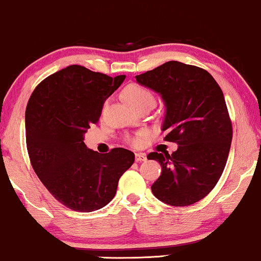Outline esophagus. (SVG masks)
I'll return each instance as SVG.
<instances>
[{"instance_id": "34e87169", "label": "esophagus", "mask_w": 261, "mask_h": 261, "mask_svg": "<svg viewBox=\"0 0 261 261\" xmlns=\"http://www.w3.org/2000/svg\"><path fill=\"white\" fill-rule=\"evenodd\" d=\"M145 160H146L145 154H142V152H138V154H136V161H137V162L145 161Z\"/></svg>"}]
</instances>
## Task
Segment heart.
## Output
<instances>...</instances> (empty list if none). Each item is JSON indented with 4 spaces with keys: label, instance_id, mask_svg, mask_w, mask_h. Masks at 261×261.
I'll return each mask as SVG.
<instances>
[{
    "label": "heart",
    "instance_id": "heart-1",
    "mask_svg": "<svg viewBox=\"0 0 261 261\" xmlns=\"http://www.w3.org/2000/svg\"><path fill=\"white\" fill-rule=\"evenodd\" d=\"M123 96L124 100L136 110L146 105H155L154 94H152L149 89L144 88L139 84L127 85L123 90ZM146 136H148L146 132H138L134 136H130V134L125 136L124 140L128 144H130L132 146H140L142 145L144 138Z\"/></svg>",
    "mask_w": 261,
    "mask_h": 261
}]
</instances>
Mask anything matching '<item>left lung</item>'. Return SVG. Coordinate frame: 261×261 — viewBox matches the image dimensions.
I'll list each match as a JSON object with an SVG mask.
<instances>
[{"mask_svg":"<svg viewBox=\"0 0 261 261\" xmlns=\"http://www.w3.org/2000/svg\"><path fill=\"white\" fill-rule=\"evenodd\" d=\"M136 78L161 94L166 105L165 140L178 144L172 154L148 155L162 167L151 191L172 206L197 203L219 182L231 148L233 130L221 88L207 70L177 61Z\"/></svg>","mask_w":261,"mask_h":261,"instance_id":"8db88e82","label":"left lung"}]
</instances>
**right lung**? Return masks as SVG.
<instances>
[{
    "mask_svg": "<svg viewBox=\"0 0 261 261\" xmlns=\"http://www.w3.org/2000/svg\"><path fill=\"white\" fill-rule=\"evenodd\" d=\"M124 78L72 64L45 78L28 101L30 164L54 198L74 211L90 213L109 204L136 159L127 149L99 154L84 144V133L99 121L103 102Z\"/></svg>",
    "mask_w": 261,
    "mask_h": 261,
    "instance_id": "add662e5",
    "label": "right lung"
}]
</instances>
